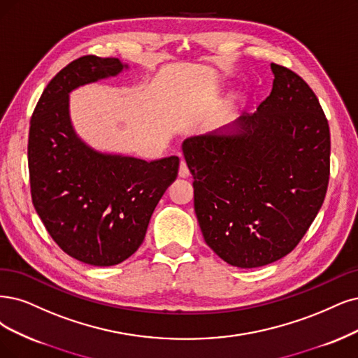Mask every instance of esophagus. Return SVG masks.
Segmentation results:
<instances>
[{"label":"esophagus","instance_id":"obj_1","mask_svg":"<svg viewBox=\"0 0 358 358\" xmlns=\"http://www.w3.org/2000/svg\"><path fill=\"white\" fill-rule=\"evenodd\" d=\"M178 176H180L181 178H187V177L190 176L189 166H187V164H186V161H184V159H181V161H180V169H178Z\"/></svg>","mask_w":358,"mask_h":358}]
</instances>
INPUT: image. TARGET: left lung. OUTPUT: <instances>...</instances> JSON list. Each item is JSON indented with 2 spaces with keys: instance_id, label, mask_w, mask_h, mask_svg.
Instances as JSON below:
<instances>
[{
  "instance_id": "left-lung-1",
  "label": "left lung",
  "mask_w": 358,
  "mask_h": 358,
  "mask_svg": "<svg viewBox=\"0 0 358 358\" xmlns=\"http://www.w3.org/2000/svg\"><path fill=\"white\" fill-rule=\"evenodd\" d=\"M270 96L226 134L184 140L194 213L206 245L230 266L255 268L296 248L330 176V131L314 91L271 63Z\"/></svg>"
}]
</instances>
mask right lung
<instances>
[{
    "mask_svg": "<svg viewBox=\"0 0 358 358\" xmlns=\"http://www.w3.org/2000/svg\"><path fill=\"white\" fill-rule=\"evenodd\" d=\"M124 68L115 57L73 60L48 83L31 117L28 165L36 214L63 252L96 267L116 266L140 248L180 165L178 156L145 162L100 153L75 134L69 92Z\"/></svg>",
    "mask_w": 358,
    "mask_h": 358,
    "instance_id": "obj_1",
    "label": "right lung"
}]
</instances>
